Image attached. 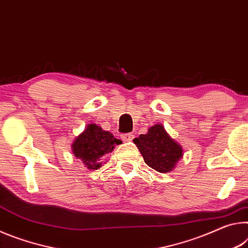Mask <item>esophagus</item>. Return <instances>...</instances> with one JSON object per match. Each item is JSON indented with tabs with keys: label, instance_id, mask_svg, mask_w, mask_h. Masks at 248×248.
<instances>
[{
	"label": "esophagus",
	"instance_id": "obj_1",
	"mask_svg": "<svg viewBox=\"0 0 248 248\" xmlns=\"http://www.w3.org/2000/svg\"><path fill=\"white\" fill-rule=\"evenodd\" d=\"M122 139H123V140L124 141H131V140H133V139H134V135L133 134H124L123 136H122Z\"/></svg>",
	"mask_w": 248,
	"mask_h": 248
}]
</instances>
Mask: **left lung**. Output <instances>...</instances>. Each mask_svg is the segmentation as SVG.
<instances>
[{
  "mask_svg": "<svg viewBox=\"0 0 248 248\" xmlns=\"http://www.w3.org/2000/svg\"><path fill=\"white\" fill-rule=\"evenodd\" d=\"M133 141L146 164L158 172L171 171L182 157L181 146L168 135L161 124L149 127L147 134H141Z\"/></svg>",
  "mask_w": 248,
  "mask_h": 248,
  "instance_id": "obj_1",
  "label": "left lung"
}]
</instances>
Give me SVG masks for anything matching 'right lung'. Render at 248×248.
<instances>
[{"label":"right lung","mask_w":248,"mask_h":248,"mask_svg":"<svg viewBox=\"0 0 248 248\" xmlns=\"http://www.w3.org/2000/svg\"><path fill=\"white\" fill-rule=\"evenodd\" d=\"M122 144L113 134L103 131L96 124H89L87 128L80 134L72 144V153L81 159L88 169L101 167V158L112 153L116 145Z\"/></svg>","instance_id":"add662e5"}]
</instances>
